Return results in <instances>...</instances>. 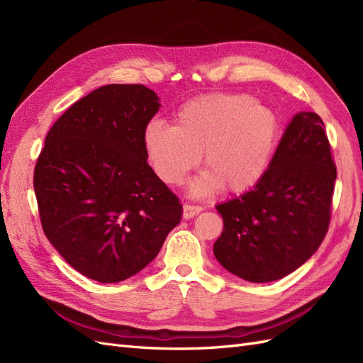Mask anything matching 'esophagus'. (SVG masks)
Wrapping results in <instances>:
<instances>
[{
    "mask_svg": "<svg viewBox=\"0 0 363 363\" xmlns=\"http://www.w3.org/2000/svg\"><path fill=\"white\" fill-rule=\"evenodd\" d=\"M203 211L201 206H194V204H183V218L191 219L195 215H199Z\"/></svg>",
    "mask_w": 363,
    "mask_h": 363,
    "instance_id": "1",
    "label": "esophagus"
}]
</instances>
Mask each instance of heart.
Wrapping results in <instances>:
<instances>
[{
  "instance_id": "1",
  "label": "heart",
  "mask_w": 363,
  "mask_h": 363,
  "mask_svg": "<svg viewBox=\"0 0 363 363\" xmlns=\"http://www.w3.org/2000/svg\"><path fill=\"white\" fill-rule=\"evenodd\" d=\"M280 116L247 94H211L186 103L175 125L151 121L142 133L145 156L167 184H183L201 160L207 169L192 184L195 195L219 188L244 192L271 167L280 138Z\"/></svg>"
}]
</instances>
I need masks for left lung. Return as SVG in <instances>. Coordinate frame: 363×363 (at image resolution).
I'll return each mask as SVG.
<instances>
[{"label": "left lung", "instance_id": "obj_1", "mask_svg": "<svg viewBox=\"0 0 363 363\" xmlns=\"http://www.w3.org/2000/svg\"><path fill=\"white\" fill-rule=\"evenodd\" d=\"M336 164L323 119L296 113L271 167L250 192L216 206L224 228L213 255L235 276L267 283L309 260L330 224Z\"/></svg>", "mask_w": 363, "mask_h": 363}]
</instances>
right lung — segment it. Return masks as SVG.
Instances as JSON below:
<instances>
[{
	"label": "right lung",
	"instance_id": "1",
	"mask_svg": "<svg viewBox=\"0 0 363 363\" xmlns=\"http://www.w3.org/2000/svg\"><path fill=\"white\" fill-rule=\"evenodd\" d=\"M144 84H107L74 103L35 167L43 233L69 265L100 283L155 259L183 207L147 163L142 133L159 111Z\"/></svg>",
	"mask_w": 363,
	"mask_h": 363
}]
</instances>
